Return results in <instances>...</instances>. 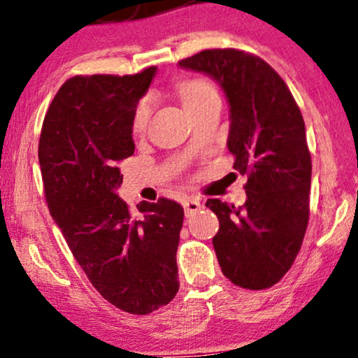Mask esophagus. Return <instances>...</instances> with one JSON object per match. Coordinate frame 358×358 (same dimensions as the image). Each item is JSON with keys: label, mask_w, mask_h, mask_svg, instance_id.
Listing matches in <instances>:
<instances>
[{"label": "esophagus", "mask_w": 358, "mask_h": 358, "mask_svg": "<svg viewBox=\"0 0 358 358\" xmlns=\"http://www.w3.org/2000/svg\"><path fill=\"white\" fill-rule=\"evenodd\" d=\"M183 208H185V214H187V216H193L194 213L199 211L201 203H199L198 198H187L183 201Z\"/></svg>", "instance_id": "1"}]
</instances>
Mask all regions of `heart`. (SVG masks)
Wrapping results in <instances>:
<instances>
[{
    "instance_id": "heart-1",
    "label": "heart",
    "mask_w": 358,
    "mask_h": 358,
    "mask_svg": "<svg viewBox=\"0 0 358 358\" xmlns=\"http://www.w3.org/2000/svg\"><path fill=\"white\" fill-rule=\"evenodd\" d=\"M178 93L189 114L198 111V109L206 106V104L211 101H217L219 99L214 85L209 82L208 78H201V76H193V78L182 80V82L178 83ZM150 109L152 99L149 96L142 98L141 101L137 103L134 114H132V131H144L147 121H149Z\"/></svg>"
}]
</instances>
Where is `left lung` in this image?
<instances>
[{
  "label": "left lung",
  "mask_w": 358,
  "mask_h": 358,
  "mask_svg": "<svg viewBox=\"0 0 358 358\" xmlns=\"http://www.w3.org/2000/svg\"><path fill=\"white\" fill-rule=\"evenodd\" d=\"M180 66L217 80L231 106L227 147L247 175L242 206L208 199L219 219L213 237L217 262L237 287H273L292 268L309 221L311 152L306 129L283 78L259 55L206 49Z\"/></svg>",
  "instance_id": "8db88e82"
}]
</instances>
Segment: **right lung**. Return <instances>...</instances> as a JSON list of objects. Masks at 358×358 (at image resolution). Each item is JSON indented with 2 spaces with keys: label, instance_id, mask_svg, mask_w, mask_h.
Masks as SVG:
<instances>
[{
  "label": "right lung",
  "instance_id": "1",
  "mask_svg": "<svg viewBox=\"0 0 358 358\" xmlns=\"http://www.w3.org/2000/svg\"><path fill=\"white\" fill-rule=\"evenodd\" d=\"M155 66L134 75H76L44 117L39 164L45 203L98 293L121 311L149 314L180 288L183 208L144 201L141 216L116 194L119 164L134 154L132 114Z\"/></svg>",
  "mask_w": 358,
  "mask_h": 358
}]
</instances>
